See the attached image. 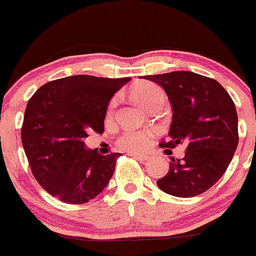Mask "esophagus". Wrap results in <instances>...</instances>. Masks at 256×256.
I'll return each instance as SVG.
<instances>
[{
    "mask_svg": "<svg viewBox=\"0 0 256 256\" xmlns=\"http://www.w3.org/2000/svg\"><path fill=\"white\" fill-rule=\"evenodd\" d=\"M131 156H134V159L140 160V162H147L148 159H150V156H146V154H136V153H130Z\"/></svg>",
    "mask_w": 256,
    "mask_h": 256,
    "instance_id": "esophagus-1",
    "label": "esophagus"
}]
</instances>
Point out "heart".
Masks as SVG:
<instances>
[{"label": "heart", "instance_id": "1", "mask_svg": "<svg viewBox=\"0 0 256 256\" xmlns=\"http://www.w3.org/2000/svg\"><path fill=\"white\" fill-rule=\"evenodd\" d=\"M128 96L142 108L152 110L162 106L164 100V94L158 85L150 81H140L128 90ZM115 106V100L109 106V113ZM153 131H128L125 132L119 138V146L122 150L130 152V153H138L150 147L152 138H153Z\"/></svg>", "mask_w": 256, "mask_h": 256}]
</instances>
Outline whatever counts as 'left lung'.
Returning <instances> with one entry per match:
<instances>
[{
    "instance_id": "8db88e82",
    "label": "left lung",
    "mask_w": 256,
    "mask_h": 256,
    "mask_svg": "<svg viewBox=\"0 0 256 256\" xmlns=\"http://www.w3.org/2000/svg\"><path fill=\"white\" fill-rule=\"evenodd\" d=\"M143 78L160 85L172 106L169 141L164 148L187 146L182 159L156 184L168 194L190 198L202 194L221 178L238 146L234 103L218 81L192 72H171Z\"/></svg>"
}]
</instances>
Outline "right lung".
<instances>
[{
    "mask_svg": "<svg viewBox=\"0 0 256 256\" xmlns=\"http://www.w3.org/2000/svg\"><path fill=\"white\" fill-rule=\"evenodd\" d=\"M130 80L74 75L44 84L30 98L22 143L34 178L50 196L82 204L106 187L122 154L100 156L84 140L104 131L109 100Z\"/></svg>",
    "mask_w": 256,
    "mask_h": 256,
    "instance_id": "add662e5",
    "label": "right lung"
}]
</instances>
